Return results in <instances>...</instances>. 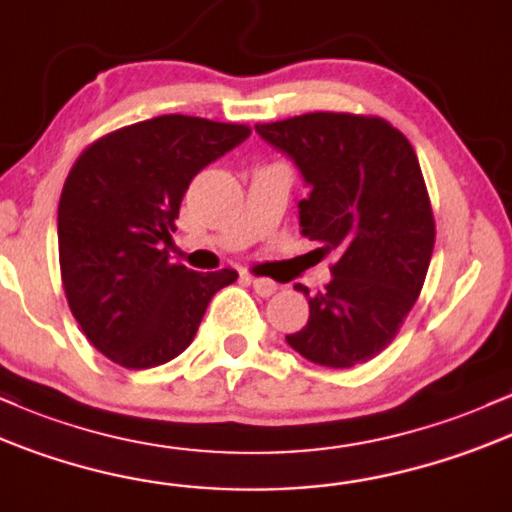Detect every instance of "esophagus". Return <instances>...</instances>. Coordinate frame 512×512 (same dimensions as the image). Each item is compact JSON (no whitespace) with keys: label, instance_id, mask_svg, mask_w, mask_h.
<instances>
[{"label":"esophagus","instance_id":"1","mask_svg":"<svg viewBox=\"0 0 512 512\" xmlns=\"http://www.w3.org/2000/svg\"><path fill=\"white\" fill-rule=\"evenodd\" d=\"M246 280H249V285L254 287L261 297H271L273 292L278 290V285H275L271 278H254V275H246Z\"/></svg>","mask_w":512,"mask_h":512}]
</instances>
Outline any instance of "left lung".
Here are the masks:
<instances>
[{"instance_id":"left-lung-1","label":"left lung","mask_w":512,"mask_h":512,"mask_svg":"<svg viewBox=\"0 0 512 512\" xmlns=\"http://www.w3.org/2000/svg\"><path fill=\"white\" fill-rule=\"evenodd\" d=\"M256 132L290 154L312 186L300 227L333 254L331 283L309 297V319L285 336L302 358L355 367L394 341L426 283L435 220L421 164L404 132L380 116L317 111ZM295 290L309 295L304 285Z\"/></svg>"}]
</instances>
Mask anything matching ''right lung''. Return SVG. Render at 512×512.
Returning <instances> with one entry per match:
<instances>
[{
    "label": "right lung",
    "instance_id": "obj_1",
    "mask_svg": "<svg viewBox=\"0 0 512 512\" xmlns=\"http://www.w3.org/2000/svg\"><path fill=\"white\" fill-rule=\"evenodd\" d=\"M249 135V125L171 113L99 137L67 174L57 208L62 287L84 336L116 365L174 360L212 295L239 278L171 263L164 244L193 176Z\"/></svg>",
    "mask_w": 512,
    "mask_h": 512
}]
</instances>
